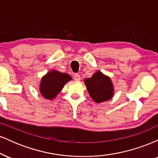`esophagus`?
Listing matches in <instances>:
<instances>
[{
    "label": "esophagus",
    "mask_w": 158,
    "mask_h": 158,
    "mask_svg": "<svg viewBox=\"0 0 158 158\" xmlns=\"http://www.w3.org/2000/svg\"><path fill=\"white\" fill-rule=\"evenodd\" d=\"M74 79H75L76 81H80V76H79V74H75V75H74Z\"/></svg>",
    "instance_id": "esophagus-1"
}]
</instances>
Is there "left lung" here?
<instances>
[{"mask_svg": "<svg viewBox=\"0 0 158 158\" xmlns=\"http://www.w3.org/2000/svg\"><path fill=\"white\" fill-rule=\"evenodd\" d=\"M84 82L90 97L95 102H106L113 97L114 88L111 79L99 70L90 78L85 79Z\"/></svg>", "mask_w": 158, "mask_h": 158, "instance_id": "1", "label": "left lung"}]
</instances>
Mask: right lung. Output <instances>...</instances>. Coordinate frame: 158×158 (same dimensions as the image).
<instances>
[{
	"label": "right lung",
	"mask_w": 158,
	"mask_h": 158,
	"mask_svg": "<svg viewBox=\"0 0 158 158\" xmlns=\"http://www.w3.org/2000/svg\"><path fill=\"white\" fill-rule=\"evenodd\" d=\"M72 80V77L68 73L58 70H50L43 76L40 81L39 90L45 99L52 100L61 91L64 85Z\"/></svg>",
	"instance_id": "add662e5"
}]
</instances>
